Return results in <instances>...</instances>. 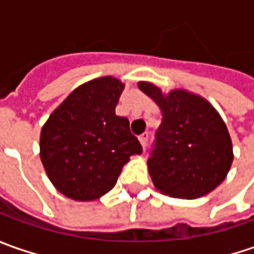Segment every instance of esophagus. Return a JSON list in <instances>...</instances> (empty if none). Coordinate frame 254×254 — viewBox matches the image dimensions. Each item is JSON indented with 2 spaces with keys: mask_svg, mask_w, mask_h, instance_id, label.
<instances>
[{
  "mask_svg": "<svg viewBox=\"0 0 254 254\" xmlns=\"http://www.w3.org/2000/svg\"><path fill=\"white\" fill-rule=\"evenodd\" d=\"M148 132H144V134H141L140 137H138V140H140V142H141L142 148H145L147 147V144H148Z\"/></svg>",
  "mask_w": 254,
  "mask_h": 254,
  "instance_id": "esophagus-1",
  "label": "esophagus"
}]
</instances>
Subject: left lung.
<instances>
[{
    "label": "left lung",
    "mask_w": 254,
    "mask_h": 254,
    "mask_svg": "<svg viewBox=\"0 0 254 254\" xmlns=\"http://www.w3.org/2000/svg\"><path fill=\"white\" fill-rule=\"evenodd\" d=\"M140 90L158 104L162 123L148 158L154 187L164 195L196 199L226 178L233 161L229 131L219 113L198 94L161 89L148 82Z\"/></svg>",
    "instance_id": "left-lung-1"
}]
</instances>
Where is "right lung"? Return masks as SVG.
Returning a JSON list of instances; mask_svg holds the SVG:
<instances>
[{
    "label": "right lung",
    "instance_id": "obj_1",
    "mask_svg": "<svg viewBox=\"0 0 254 254\" xmlns=\"http://www.w3.org/2000/svg\"><path fill=\"white\" fill-rule=\"evenodd\" d=\"M124 84L103 76L79 86L41 131V160L54 187L74 200H93L116 185L142 147L128 119L116 114Z\"/></svg>",
    "mask_w": 254,
    "mask_h": 254
}]
</instances>
